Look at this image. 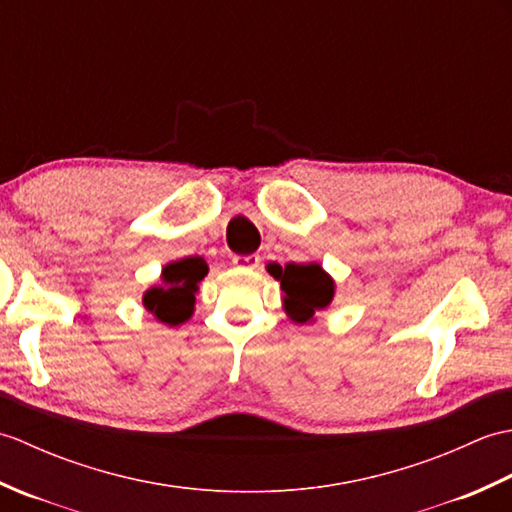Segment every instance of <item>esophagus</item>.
Returning <instances> with one entry per match:
<instances>
[{
	"label": "esophagus",
	"instance_id": "esophagus-1",
	"mask_svg": "<svg viewBox=\"0 0 512 512\" xmlns=\"http://www.w3.org/2000/svg\"><path fill=\"white\" fill-rule=\"evenodd\" d=\"M233 264L237 268H244V270H253L259 266V255H235L233 257Z\"/></svg>",
	"mask_w": 512,
	"mask_h": 512
}]
</instances>
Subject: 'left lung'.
Returning <instances> with one entry per match:
<instances>
[{
    "mask_svg": "<svg viewBox=\"0 0 512 512\" xmlns=\"http://www.w3.org/2000/svg\"><path fill=\"white\" fill-rule=\"evenodd\" d=\"M266 270L279 281L284 292V310L290 321L301 325L312 323L314 312L325 310L334 299V279L317 262H290L286 266L273 262Z\"/></svg>",
    "mask_w": 512,
    "mask_h": 512,
    "instance_id": "left-lung-1",
    "label": "left lung"
}]
</instances>
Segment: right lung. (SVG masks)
Wrapping results in <instances>:
<instances>
[{
    "mask_svg": "<svg viewBox=\"0 0 512 512\" xmlns=\"http://www.w3.org/2000/svg\"><path fill=\"white\" fill-rule=\"evenodd\" d=\"M209 273L202 257H184L162 268V284L149 288L143 295V306L165 325H180L193 317L195 295L200 281Z\"/></svg>",
    "mask_w": 512,
    "mask_h": 512,
    "instance_id": "1",
    "label": "right lung"
}]
</instances>
